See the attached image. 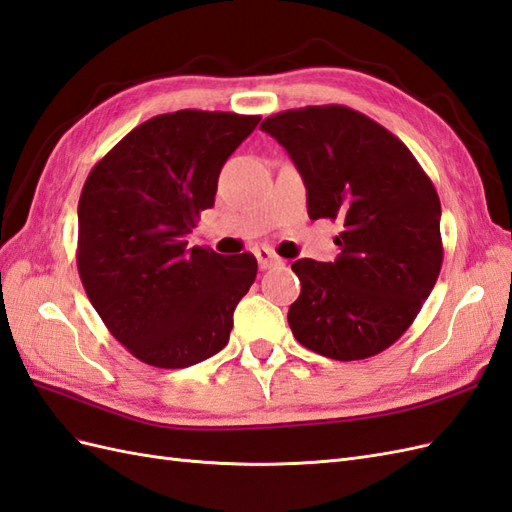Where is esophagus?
Listing matches in <instances>:
<instances>
[{"mask_svg":"<svg viewBox=\"0 0 512 512\" xmlns=\"http://www.w3.org/2000/svg\"><path fill=\"white\" fill-rule=\"evenodd\" d=\"M255 257H257V261H259V268L261 270H268V268H272V266H279V264H283V259L272 251V248H268V246H261V248H255Z\"/></svg>","mask_w":512,"mask_h":512,"instance_id":"esophagus-1","label":"esophagus"}]
</instances>
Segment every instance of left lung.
Wrapping results in <instances>:
<instances>
[{
    "instance_id": "left-lung-1",
    "label": "left lung",
    "mask_w": 512,
    "mask_h": 512,
    "mask_svg": "<svg viewBox=\"0 0 512 512\" xmlns=\"http://www.w3.org/2000/svg\"><path fill=\"white\" fill-rule=\"evenodd\" d=\"M261 129L290 153L311 220H339L335 261L298 259L294 337L335 361L368 359L413 324L437 283L441 203L424 168L383 125L346 106L272 114Z\"/></svg>"
}]
</instances>
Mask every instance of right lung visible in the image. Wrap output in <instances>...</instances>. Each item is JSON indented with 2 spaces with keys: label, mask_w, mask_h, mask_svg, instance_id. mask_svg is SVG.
I'll return each instance as SVG.
<instances>
[{
  "label": "right lung",
  "mask_w": 512,
  "mask_h": 512,
  "mask_svg": "<svg viewBox=\"0 0 512 512\" xmlns=\"http://www.w3.org/2000/svg\"><path fill=\"white\" fill-rule=\"evenodd\" d=\"M261 116H153L90 170L77 205V270L108 331L153 368L179 370L227 346L257 277L251 253L188 248L218 175Z\"/></svg>",
  "instance_id": "obj_1"
}]
</instances>
